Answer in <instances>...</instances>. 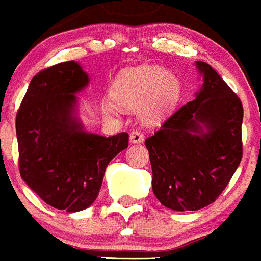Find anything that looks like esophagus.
<instances>
[{
	"label": "esophagus",
	"instance_id": "34e87169",
	"mask_svg": "<svg viewBox=\"0 0 261 261\" xmlns=\"http://www.w3.org/2000/svg\"><path fill=\"white\" fill-rule=\"evenodd\" d=\"M143 140H145V137H143V135L140 130H132V133H130V142L141 143L143 142Z\"/></svg>",
	"mask_w": 261,
	"mask_h": 261
}]
</instances>
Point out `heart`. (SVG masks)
Returning a JSON list of instances; mask_svg holds the SVG:
<instances>
[{"mask_svg": "<svg viewBox=\"0 0 261 261\" xmlns=\"http://www.w3.org/2000/svg\"><path fill=\"white\" fill-rule=\"evenodd\" d=\"M180 96L179 79L158 65H146L123 70L111 87V97L126 109L140 106L138 115L146 124H158L175 108ZM106 113H114L110 103Z\"/></svg>", "mask_w": 261, "mask_h": 261, "instance_id": "heart-1", "label": "heart"}]
</instances>
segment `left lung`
<instances>
[{
    "instance_id": "obj_1",
    "label": "left lung",
    "mask_w": 261,
    "mask_h": 261,
    "mask_svg": "<svg viewBox=\"0 0 261 261\" xmlns=\"http://www.w3.org/2000/svg\"><path fill=\"white\" fill-rule=\"evenodd\" d=\"M203 83L196 98L145 141L152 191L168 209L195 212L214 202L242 159L244 108L222 76L196 61Z\"/></svg>"
}]
</instances>
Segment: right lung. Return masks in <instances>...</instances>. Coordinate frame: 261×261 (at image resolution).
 <instances>
[{"label":"right lung","instance_id":"1","mask_svg":"<svg viewBox=\"0 0 261 261\" xmlns=\"http://www.w3.org/2000/svg\"><path fill=\"white\" fill-rule=\"evenodd\" d=\"M89 76L75 61L39 71L16 115L19 170L49 206L81 212L95 202L109 163L128 147L129 135L87 132L78 118L76 93Z\"/></svg>","mask_w":261,"mask_h":261}]
</instances>
